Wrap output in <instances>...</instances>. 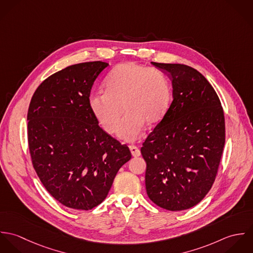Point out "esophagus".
<instances>
[{"label": "esophagus", "instance_id": "obj_1", "mask_svg": "<svg viewBox=\"0 0 253 253\" xmlns=\"http://www.w3.org/2000/svg\"><path fill=\"white\" fill-rule=\"evenodd\" d=\"M129 150H130V152H131V155L134 157V158H136V157H139L140 155H141V152H140V150L136 147V146H133V145H131V146H129Z\"/></svg>", "mask_w": 253, "mask_h": 253}]
</instances>
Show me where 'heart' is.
I'll list each match as a JSON object with an SVG mask.
<instances>
[{
    "label": "heart",
    "instance_id": "heart-1",
    "mask_svg": "<svg viewBox=\"0 0 253 253\" xmlns=\"http://www.w3.org/2000/svg\"><path fill=\"white\" fill-rule=\"evenodd\" d=\"M104 85V92H94L89 96V108L110 134L118 129L124 109L126 116L118 137L127 142L138 139L145 124L148 126L158 124L169 105V80L154 67L131 61L118 64L109 73Z\"/></svg>",
    "mask_w": 253,
    "mask_h": 253
}]
</instances>
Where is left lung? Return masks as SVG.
<instances>
[{"label":"left lung","mask_w":253,"mask_h":253,"mask_svg":"<svg viewBox=\"0 0 253 253\" xmlns=\"http://www.w3.org/2000/svg\"><path fill=\"white\" fill-rule=\"evenodd\" d=\"M166 73L172 102L141 148L147 195L157 206L179 211L198 205L216 177L225 144V119L208 80L184 64L151 62Z\"/></svg>","instance_id":"left-lung-1"}]
</instances>
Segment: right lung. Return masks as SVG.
<instances>
[{
    "label": "right lung",
    "mask_w": 253,
    "mask_h": 253,
    "mask_svg": "<svg viewBox=\"0 0 253 253\" xmlns=\"http://www.w3.org/2000/svg\"><path fill=\"white\" fill-rule=\"evenodd\" d=\"M108 63L68 66L45 79L28 109L33 167L46 191L63 206L88 211L108 195L119 169L131 159L89 108L94 81Z\"/></svg>",
    "instance_id": "1"
}]
</instances>
